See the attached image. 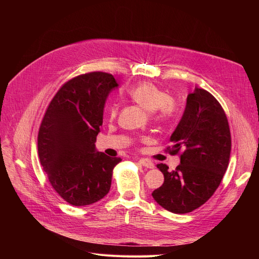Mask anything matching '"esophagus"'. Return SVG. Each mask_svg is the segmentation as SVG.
<instances>
[{"instance_id": "esophagus-1", "label": "esophagus", "mask_w": 259, "mask_h": 259, "mask_svg": "<svg viewBox=\"0 0 259 259\" xmlns=\"http://www.w3.org/2000/svg\"><path fill=\"white\" fill-rule=\"evenodd\" d=\"M139 163L142 164L143 166L147 167V168H153V167H154L153 162L150 161V160H148V159H140V160H139Z\"/></svg>"}]
</instances>
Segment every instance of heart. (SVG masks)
I'll use <instances>...</instances> for the list:
<instances>
[{
    "instance_id": "1",
    "label": "heart",
    "mask_w": 259,
    "mask_h": 259,
    "mask_svg": "<svg viewBox=\"0 0 259 259\" xmlns=\"http://www.w3.org/2000/svg\"><path fill=\"white\" fill-rule=\"evenodd\" d=\"M130 97L148 112H158L159 119L168 120L174 114V104L167 94L152 83L143 82L128 91ZM116 113V105L110 107V115Z\"/></svg>"
}]
</instances>
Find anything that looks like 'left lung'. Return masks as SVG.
Segmentation results:
<instances>
[{"label":"left lung","instance_id":"1","mask_svg":"<svg viewBox=\"0 0 259 259\" xmlns=\"http://www.w3.org/2000/svg\"><path fill=\"white\" fill-rule=\"evenodd\" d=\"M169 142L171 154L182 151L180 164L173 171L159 164L164 183L152 197L171 213H190L214 194L229 164L228 120L211 94L198 88L188 94L185 111Z\"/></svg>","mask_w":259,"mask_h":259}]
</instances>
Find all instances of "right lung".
Instances as JSON below:
<instances>
[{
    "mask_svg": "<svg viewBox=\"0 0 259 259\" xmlns=\"http://www.w3.org/2000/svg\"><path fill=\"white\" fill-rule=\"evenodd\" d=\"M113 75L91 72L68 81L54 96L37 137L41 165L60 197L84 206L110 190L113 168L122 160L96 149L107 98L117 89Z\"/></svg>",
    "mask_w": 259,
    "mask_h": 259,
    "instance_id": "obj_1",
    "label": "right lung"
}]
</instances>
